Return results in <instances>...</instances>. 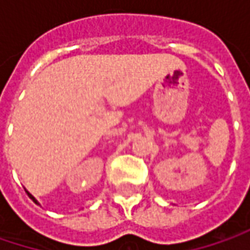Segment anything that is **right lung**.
Returning <instances> with one entry per match:
<instances>
[{
	"mask_svg": "<svg viewBox=\"0 0 250 250\" xmlns=\"http://www.w3.org/2000/svg\"><path fill=\"white\" fill-rule=\"evenodd\" d=\"M25 192H27V195H28V197H30V198H31V200H33V201L36 203V204H39V203H37V200H36V198H34V197H33V195H31V194H30L28 191H25Z\"/></svg>",
	"mask_w": 250,
	"mask_h": 250,
	"instance_id": "obj_1",
	"label": "right lung"
}]
</instances>
